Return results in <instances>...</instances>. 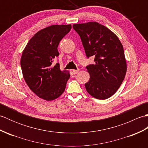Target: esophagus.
<instances>
[{
	"instance_id": "1",
	"label": "esophagus",
	"mask_w": 148,
	"mask_h": 148,
	"mask_svg": "<svg viewBox=\"0 0 148 148\" xmlns=\"http://www.w3.org/2000/svg\"><path fill=\"white\" fill-rule=\"evenodd\" d=\"M79 69H77V70H73L72 71V72H73L74 74H76L78 73V72H79Z\"/></svg>"
}]
</instances>
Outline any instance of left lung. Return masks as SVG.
<instances>
[{"label":"left lung","instance_id":"8db88e82","mask_svg":"<svg viewBox=\"0 0 148 148\" xmlns=\"http://www.w3.org/2000/svg\"><path fill=\"white\" fill-rule=\"evenodd\" d=\"M87 58L94 56V64L87 65L90 80L85 83L87 92L97 99L104 100L116 93L126 74L125 53L118 37L97 22L74 24Z\"/></svg>","mask_w":148,"mask_h":148}]
</instances>
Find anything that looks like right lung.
I'll use <instances>...</instances> for the list:
<instances>
[{
    "instance_id": "obj_1",
    "label": "right lung",
    "mask_w": 148,
    "mask_h": 148,
    "mask_svg": "<svg viewBox=\"0 0 148 148\" xmlns=\"http://www.w3.org/2000/svg\"><path fill=\"white\" fill-rule=\"evenodd\" d=\"M71 29V25L42 29L30 39L22 53L20 64L24 79L40 99L54 100L65 91L70 74L62 71L58 63L54 66L52 64L59 55V42Z\"/></svg>"
}]
</instances>
